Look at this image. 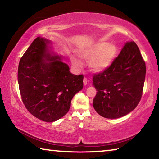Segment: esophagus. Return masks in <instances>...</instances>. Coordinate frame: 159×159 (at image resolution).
<instances>
[{
    "label": "esophagus",
    "mask_w": 159,
    "mask_h": 159,
    "mask_svg": "<svg viewBox=\"0 0 159 159\" xmlns=\"http://www.w3.org/2000/svg\"><path fill=\"white\" fill-rule=\"evenodd\" d=\"M87 83H88V80L85 77H84V78H83V84L85 85L86 84H87Z\"/></svg>",
    "instance_id": "obj_1"
}]
</instances>
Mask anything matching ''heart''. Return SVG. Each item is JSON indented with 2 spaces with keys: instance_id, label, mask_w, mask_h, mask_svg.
<instances>
[{
  "instance_id": "obj_1",
  "label": "heart",
  "mask_w": 159,
  "mask_h": 159,
  "mask_svg": "<svg viewBox=\"0 0 159 159\" xmlns=\"http://www.w3.org/2000/svg\"><path fill=\"white\" fill-rule=\"evenodd\" d=\"M117 55V48L114 44L107 43H97L88 45L79 51V55L83 60H89V66L94 71L99 72L111 65ZM72 64L77 67L80 66L81 61L75 56L71 57Z\"/></svg>"
}]
</instances>
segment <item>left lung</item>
I'll list each match as a JSON object with an SVG mask.
<instances>
[{
    "instance_id": "left-lung-1",
    "label": "left lung",
    "mask_w": 159,
    "mask_h": 159,
    "mask_svg": "<svg viewBox=\"0 0 159 159\" xmlns=\"http://www.w3.org/2000/svg\"><path fill=\"white\" fill-rule=\"evenodd\" d=\"M146 64L138 45L126 43L118 57L103 71L93 76L98 93L93 107L107 118H117L129 114L142 98Z\"/></svg>"
}]
</instances>
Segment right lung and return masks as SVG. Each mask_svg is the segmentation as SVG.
<instances>
[{
  "instance_id": "1",
  "label": "right lung",
  "mask_w": 159,
  "mask_h": 159,
  "mask_svg": "<svg viewBox=\"0 0 159 159\" xmlns=\"http://www.w3.org/2000/svg\"><path fill=\"white\" fill-rule=\"evenodd\" d=\"M48 43L43 38L34 40L20 59L17 77L29 112L43 121L53 122L69 111L72 98L83 87V75L72 74L60 57L51 55Z\"/></svg>"
}]
</instances>
